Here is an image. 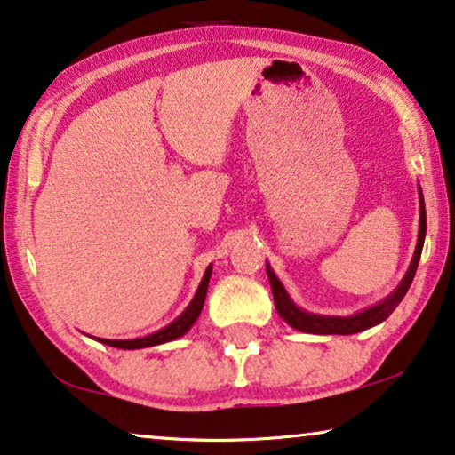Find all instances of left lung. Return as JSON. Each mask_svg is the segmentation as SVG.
Listing matches in <instances>:
<instances>
[{
    "label": "left lung",
    "instance_id": "obj_1",
    "mask_svg": "<svg viewBox=\"0 0 455 455\" xmlns=\"http://www.w3.org/2000/svg\"><path fill=\"white\" fill-rule=\"evenodd\" d=\"M419 204H420V220H419V239H417V249H414L412 261L408 266L404 278L400 280V284L387 294L386 299L379 300V303L373 307H367V309L355 313V315L338 317V315H317V313H309L294 303L291 294L280 283L276 274H274L272 266L266 264L267 280H270L272 294H274V305H276L278 315L284 319L291 328L299 331H307V334H338V336H350L358 334V331H364L373 325L386 322V319L392 315L395 307L400 305V300L404 299V294L411 289L414 274H417L422 245H425V235H427V212H425V200H422V191L419 188Z\"/></svg>",
    "mask_w": 455,
    "mask_h": 455
}]
</instances>
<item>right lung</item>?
Wrapping results in <instances>:
<instances>
[{
    "mask_svg": "<svg viewBox=\"0 0 455 455\" xmlns=\"http://www.w3.org/2000/svg\"><path fill=\"white\" fill-rule=\"evenodd\" d=\"M210 276H212V266H208L206 272H204V278H202L200 286H197V291L194 294V299H191V303L185 307V311L181 313V315H179L177 319H172V322L169 325H164L163 330L152 331V334L142 336V338H133V340H107V338H97V340L102 342V344H107V347L124 348V350H138V348L158 347V344L177 340V338L188 334V331L191 330V325L197 322V317H200L204 300H206Z\"/></svg>",
    "mask_w": 455,
    "mask_h": 455,
    "instance_id": "1",
    "label": "right lung"
}]
</instances>
